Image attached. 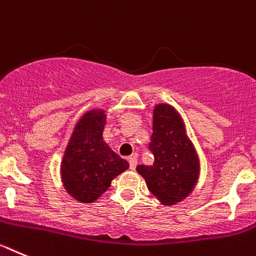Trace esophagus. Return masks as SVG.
Segmentation results:
<instances>
[{"label": "esophagus", "instance_id": "obj_1", "mask_svg": "<svg viewBox=\"0 0 256 256\" xmlns=\"http://www.w3.org/2000/svg\"><path fill=\"white\" fill-rule=\"evenodd\" d=\"M128 163H130V170H135L138 164V160H136V156H131L128 158Z\"/></svg>", "mask_w": 256, "mask_h": 256}]
</instances>
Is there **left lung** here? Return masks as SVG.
Listing matches in <instances>:
<instances>
[{"instance_id": "1", "label": "left lung", "mask_w": 256, "mask_h": 256, "mask_svg": "<svg viewBox=\"0 0 256 256\" xmlns=\"http://www.w3.org/2000/svg\"><path fill=\"white\" fill-rule=\"evenodd\" d=\"M149 148L152 166H138L152 194L163 206H174L194 191L200 174V160L174 106L158 103L153 110V134Z\"/></svg>"}]
</instances>
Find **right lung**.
Here are the masks:
<instances>
[{"mask_svg": "<svg viewBox=\"0 0 256 256\" xmlns=\"http://www.w3.org/2000/svg\"><path fill=\"white\" fill-rule=\"evenodd\" d=\"M107 111L90 108L79 117L66 145L61 164L62 185L79 202L90 204L111 186L128 163L103 140Z\"/></svg>", "mask_w": 256, "mask_h": 256, "instance_id": "right-lung-1", "label": "right lung"}]
</instances>
